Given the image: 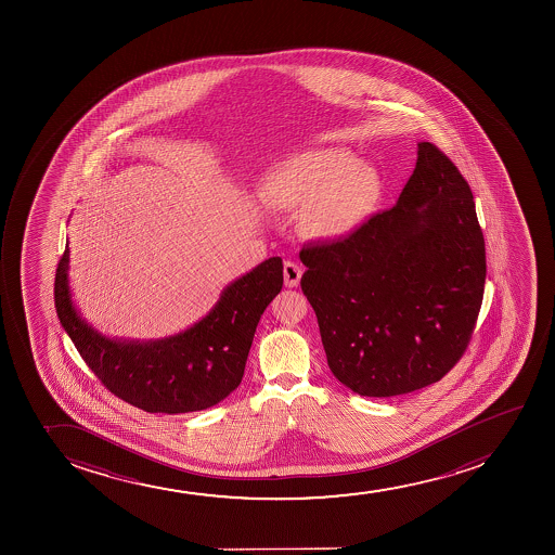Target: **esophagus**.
Instances as JSON below:
<instances>
[{
    "mask_svg": "<svg viewBox=\"0 0 555 555\" xmlns=\"http://www.w3.org/2000/svg\"><path fill=\"white\" fill-rule=\"evenodd\" d=\"M301 274H304V270H301L298 262L285 261V267H283V278H285V285H287V287H298Z\"/></svg>",
    "mask_w": 555,
    "mask_h": 555,
    "instance_id": "esophagus-1",
    "label": "esophagus"
}]
</instances>
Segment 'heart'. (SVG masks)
Here are the masks:
<instances>
[{
    "label": "heart",
    "instance_id": "b5f03b06",
    "mask_svg": "<svg viewBox=\"0 0 555 555\" xmlns=\"http://www.w3.org/2000/svg\"><path fill=\"white\" fill-rule=\"evenodd\" d=\"M264 189L274 204L304 209V228L325 241L350 236L382 194L377 173L343 150L296 153L268 173Z\"/></svg>",
    "mask_w": 555,
    "mask_h": 555
}]
</instances>
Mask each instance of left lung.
Returning a JSON list of instances; mask_svg holds the SVG:
<instances>
[{"label": "left lung", "instance_id": "8db88e82", "mask_svg": "<svg viewBox=\"0 0 555 555\" xmlns=\"http://www.w3.org/2000/svg\"><path fill=\"white\" fill-rule=\"evenodd\" d=\"M300 259L327 364L357 395L424 389L465 353L483 301V231L470 186L431 142L392 209Z\"/></svg>", "mask_w": 555, "mask_h": 555}]
</instances>
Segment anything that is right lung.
I'll use <instances>...</instances> for the list:
<instances>
[{"instance_id":"add662e5","label":"right lung","mask_w":555,"mask_h":555,"mask_svg":"<svg viewBox=\"0 0 555 555\" xmlns=\"http://www.w3.org/2000/svg\"><path fill=\"white\" fill-rule=\"evenodd\" d=\"M70 249L55 274V309L79 356L124 402L146 413H191L212 408L241 385L255 327L283 287V261H267L223 288L209 314L172 337L108 338L87 324L72 301Z\"/></svg>"}]
</instances>
